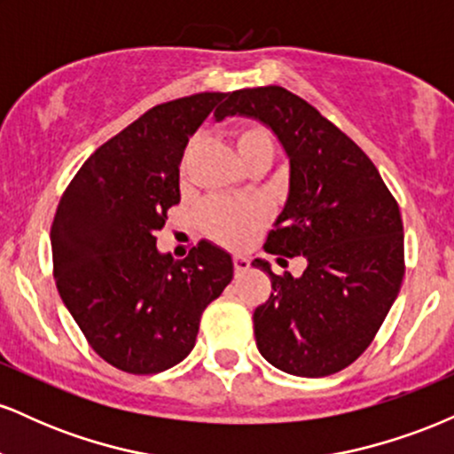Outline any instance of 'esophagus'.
<instances>
[{"instance_id":"34e87169","label":"esophagus","mask_w":454,"mask_h":454,"mask_svg":"<svg viewBox=\"0 0 454 454\" xmlns=\"http://www.w3.org/2000/svg\"><path fill=\"white\" fill-rule=\"evenodd\" d=\"M232 264H234V273H237V275H241L249 269V260L243 258V256H234Z\"/></svg>"}]
</instances>
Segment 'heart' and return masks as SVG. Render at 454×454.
<instances>
[{"label": "heart", "instance_id": "1", "mask_svg": "<svg viewBox=\"0 0 454 454\" xmlns=\"http://www.w3.org/2000/svg\"><path fill=\"white\" fill-rule=\"evenodd\" d=\"M231 137L245 166L260 158L273 160L275 140L267 128L254 121L237 123ZM269 211L258 200H209L198 213L202 232L226 247H245L267 226Z\"/></svg>", "mask_w": 454, "mask_h": 454}]
</instances>
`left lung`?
<instances>
[{
	"label": "left lung",
	"instance_id": "left-lung-1",
	"mask_svg": "<svg viewBox=\"0 0 454 454\" xmlns=\"http://www.w3.org/2000/svg\"><path fill=\"white\" fill-rule=\"evenodd\" d=\"M243 114L273 129L290 160V190L264 249L305 256L301 278L275 275L254 311L256 346L273 367L322 378L356 361L397 299L403 262L399 205L364 151L278 85L228 93L215 119ZM286 262V260H284Z\"/></svg>",
	"mask_w": 454,
	"mask_h": 454
}]
</instances>
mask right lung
<instances>
[{
    "label": "right lung",
    "mask_w": 454,
    "mask_h": 454,
    "mask_svg": "<svg viewBox=\"0 0 454 454\" xmlns=\"http://www.w3.org/2000/svg\"><path fill=\"white\" fill-rule=\"evenodd\" d=\"M228 93L158 104L90 155L51 226L61 301L90 346L121 372L149 376L192 352L200 316L232 279V258L200 241L184 260L155 232L179 205V164L198 126Z\"/></svg>",
    "instance_id": "right-lung-1"
}]
</instances>
